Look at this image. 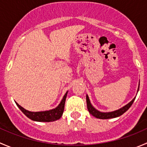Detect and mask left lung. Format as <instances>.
Wrapping results in <instances>:
<instances>
[{
  "label": "left lung",
  "instance_id": "obj_1",
  "mask_svg": "<svg viewBox=\"0 0 147 147\" xmlns=\"http://www.w3.org/2000/svg\"><path fill=\"white\" fill-rule=\"evenodd\" d=\"M139 88H138V90H139ZM134 100H135V97H134V98L129 103H128L127 105H125V106L121 108V109H118V110L114 111V112H99V111H97V109H94V108L92 106L91 103H90V100H89L88 96L87 95V97H86L87 109H88L89 112H90L93 117H94L98 118V119H111V118H115V117H117L121 116V115H123L124 112H126L129 109V107L131 106L133 102H134Z\"/></svg>",
  "mask_w": 147,
  "mask_h": 147
}]
</instances>
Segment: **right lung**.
<instances>
[{
    "instance_id": "add662e5",
    "label": "right lung",
    "mask_w": 147,
    "mask_h": 147,
    "mask_svg": "<svg viewBox=\"0 0 147 147\" xmlns=\"http://www.w3.org/2000/svg\"><path fill=\"white\" fill-rule=\"evenodd\" d=\"M67 94V92L64 95L60 105L55 109H51V110L49 111H45V112H29V111L23 109L17 102H16V103L17 106L19 107V109L24 113V115H26L30 119L37 121H47V122H49V121H56V120L59 119L62 117L63 114V111H64Z\"/></svg>"
}]
</instances>
